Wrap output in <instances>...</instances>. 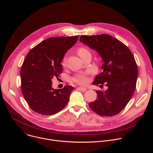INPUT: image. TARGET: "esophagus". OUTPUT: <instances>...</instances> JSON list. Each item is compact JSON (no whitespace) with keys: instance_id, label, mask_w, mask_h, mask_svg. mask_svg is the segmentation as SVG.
I'll return each mask as SVG.
<instances>
[{"instance_id":"34e87169","label":"esophagus","mask_w":153,"mask_h":153,"mask_svg":"<svg viewBox=\"0 0 153 153\" xmlns=\"http://www.w3.org/2000/svg\"><path fill=\"white\" fill-rule=\"evenodd\" d=\"M78 88H79L80 91H85L87 90L86 88H85V87H82V86H79Z\"/></svg>"}]
</instances>
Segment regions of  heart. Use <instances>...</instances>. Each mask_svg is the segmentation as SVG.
Listing matches in <instances>:
<instances>
[{"label":"heart","instance_id":"b5f03b06","mask_svg":"<svg viewBox=\"0 0 153 153\" xmlns=\"http://www.w3.org/2000/svg\"><path fill=\"white\" fill-rule=\"evenodd\" d=\"M87 53H89V51L84 48H80L77 50V54L80 57H81L82 56L84 55L85 54H86ZM64 64H65V61L63 63V65H64ZM73 80L79 84H85V83H86L87 81H88V79H87L86 76L85 74L79 73V74H76L74 77Z\"/></svg>","mask_w":153,"mask_h":153}]
</instances>
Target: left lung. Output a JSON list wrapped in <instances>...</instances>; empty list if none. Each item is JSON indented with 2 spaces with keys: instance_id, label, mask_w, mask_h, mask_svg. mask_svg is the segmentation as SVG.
<instances>
[{
  "instance_id": "8db88e82",
  "label": "left lung",
  "mask_w": 153,
  "mask_h": 153,
  "mask_svg": "<svg viewBox=\"0 0 153 153\" xmlns=\"http://www.w3.org/2000/svg\"><path fill=\"white\" fill-rule=\"evenodd\" d=\"M80 42L96 51L102 59L103 71L93 85L105 83L108 87L104 91H96L97 99L90 103V108L102 116L119 113L136 89L138 68L132 53L122 42L105 34L81 36Z\"/></svg>"
}]
</instances>
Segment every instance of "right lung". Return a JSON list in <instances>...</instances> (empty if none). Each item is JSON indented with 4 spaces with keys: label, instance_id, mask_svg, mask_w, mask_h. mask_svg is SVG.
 <instances>
[{
    "label": "right lung",
    "instance_id": "1",
    "mask_svg": "<svg viewBox=\"0 0 153 153\" xmlns=\"http://www.w3.org/2000/svg\"><path fill=\"white\" fill-rule=\"evenodd\" d=\"M79 36L51 37L42 41L27 54L20 70L21 88L31 110L42 115L55 114L67 105L74 88L52 87L53 77L62 73L65 54Z\"/></svg>",
    "mask_w": 153,
    "mask_h": 153
}]
</instances>
